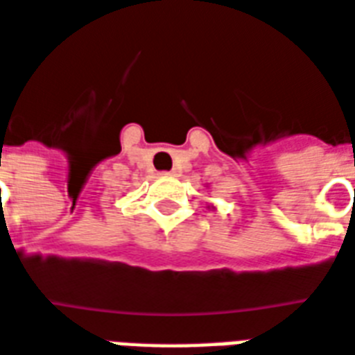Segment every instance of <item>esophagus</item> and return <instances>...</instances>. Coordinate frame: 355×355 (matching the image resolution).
Segmentation results:
<instances>
[{
	"mask_svg": "<svg viewBox=\"0 0 355 355\" xmlns=\"http://www.w3.org/2000/svg\"><path fill=\"white\" fill-rule=\"evenodd\" d=\"M164 175H178V172H175V170H172V172H166Z\"/></svg>",
	"mask_w": 355,
	"mask_h": 355,
	"instance_id": "esophagus-1",
	"label": "esophagus"
}]
</instances>
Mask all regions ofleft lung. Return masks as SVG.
I'll return each instance as SVG.
<instances>
[{
  "label": "left lung",
  "instance_id": "8db88e82",
  "mask_svg": "<svg viewBox=\"0 0 355 355\" xmlns=\"http://www.w3.org/2000/svg\"><path fill=\"white\" fill-rule=\"evenodd\" d=\"M211 208H214V206H211Z\"/></svg>",
  "mask_w": 355,
  "mask_h": 355
}]
</instances>
